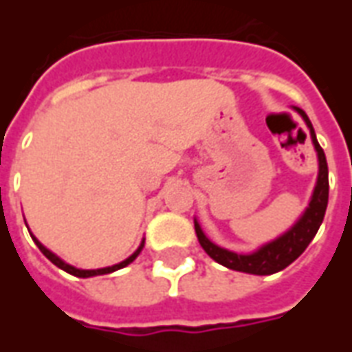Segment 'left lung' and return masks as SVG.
Segmentation results:
<instances>
[{
	"instance_id": "1",
	"label": "left lung",
	"mask_w": 352,
	"mask_h": 352,
	"mask_svg": "<svg viewBox=\"0 0 352 352\" xmlns=\"http://www.w3.org/2000/svg\"><path fill=\"white\" fill-rule=\"evenodd\" d=\"M296 111L302 115V118L307 124V128L311 131V139H313V145L317 151L318 156V177H317V186L313 190V198L309 201V207L305 209V213L302 214V219L296 222L292 228L288 230L287 234H283L279 239H275L272 243L260 247L258 251L252 252V254H237V252L226 251L221 249L219 245L211 243L206 237V234L201 232L198 222H194V228H196V236H198L199 245L204 247V251L219 264L226 265L230 270H236V272L243 273H252V275H272L280 270H285L287 265L294 262L300 254H302L307 245L311 243V239L315 237V234L322 224L324 219L326 206H328V164H326V156L322 146L318 145L317 135L313 130V124L307 118V115L303 113L302 109L296 107Z\"/></svg>"
}]
</instances>
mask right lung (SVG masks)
I'll return each mask as SVG.
<instances>
[{
	"mask_svg": "<svg viewBox=\"0 0 352 352\" xmlns=\"http://www.w3.org/2000/svg\"><path fill=\"white\" fill-rule=\"evenodd\" d=\"M34 241H35V245L39 247V251H41L43 254H45V256H47V258H49L50 262H52V264L58 265V267H60V270H64V272L72 273V275H75V277H94V275H105V273L116 272V270H120V267H126V265H128V264H131L133 260L138 258V254H139V252H141V249H143V243H141V247H139L138 251L133 252L130 258H126V260H124V262H120V264L109 265V267H101V270H77V267H73V265L65 264L64 260L58 258L56 254H52V252H50L49 249H47V247H43V245L39 243V241H37L35 237H34Z\"/></svg>",
	"mask_w": 352,
	"mask_h": 352,
	"instance_id": "right-lung-1",
	"label": "right lung"
}]
</instances>
